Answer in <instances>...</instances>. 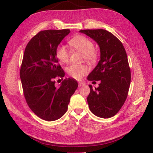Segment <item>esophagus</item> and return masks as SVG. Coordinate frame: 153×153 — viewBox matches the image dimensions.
<instances>
[{
  "label": "esophagus",
  "instance_id": "obj_1",
  "mask_svg": "<svg viewBox=\"0 0 153 153\" xmlns=\"http://www.w3.org/2000/svg\"><path fill=\"white\" fill-rule=\"evenodd\" d=\"M83 85H85V83H84L83 82H79V86H82Z\"/></svg>",
  "mask_w": 153,
  "mask_h": 153
}]
</instances>
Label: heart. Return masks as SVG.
Returning a JSON list of instances; mask_svg holds the SVG:
<instances>
[{
    "mask_svg": "<svg viewBox=\"0 0 153 153\" xmlns=\"http://www.w3.org/2000/svg\"><path fill=\"white\" fill-rule=\"evenodd\" d=\"M70 46L83 53L84 59L89 62H94L97 58V53L94 50L95 45L89 39L83 36L76 37L69 41ZM56 56L61 62L67 63L69 60L70 52L63 45H58L56 51ZM88 71V68L84 64H71L67 68V72L70 77L76 79H80Z\"/></svg>",
    "mask_w": 153,
    "mask_h": 153,
    "instance_id": "1",
    "label": "heart"
}]
</instances>
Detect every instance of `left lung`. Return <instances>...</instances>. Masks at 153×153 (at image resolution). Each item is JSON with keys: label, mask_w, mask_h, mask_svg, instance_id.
I'll list each match as a JSON object with an SVG mask.
<instances>
[{"label": "left lung", "mask_w": 153, "mask_h": 153, "mask_svg": "<svg viewBox=\"0 0 153 153\" xmlns=\"http://www.w3.org/2000/svg\"><path fill=\"white\" fill-rule=\"evenodd\" d=\"M93 39L100 48V60L87 76L89 81H99V87L89 85L87 97L90 110L95 116L108 118L116 115L124 104L131 82V71L122 43L105 30H80Z\"/></svg>", "instance_id": "1"}]
</instances>
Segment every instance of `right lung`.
<instances>
[{
    "instance_id": "obj_1",
    "label": "right lung",
    "mask_w": 153,
    "mask_h": 153,
    "mask_svg": "<svg viewBox=\"0 0 153 153\" xmlns=\"http://www.w3.org/2000/svg\"><path fill=\"white\" fill-rule=\"evenodd\" d=\"M70 30L41 31L27 45L21 66L20 76L25 100L30 109L40 118L54 121L68 109L71 95L78 87L76 80L64 79L59 87L54 79L63 77L56 51Z\"/></svg>"
}]
</instances>
